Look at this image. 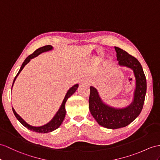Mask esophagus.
<instances>
[{"label": "esophagus", "instance_id": "obj_1", "mask_svg": "<svg viewBox=\"0 0 160 160\" xmlns=\"http://www.w3.org/2000/svg\"><path fill=\"white\" fill-rule=\"evenodd\" d=\"M89 81L88 79H84L83 80H82V83L89 84Z\"/></svg>", "mask_w": 160, "mask_h": 160}]
</instances>
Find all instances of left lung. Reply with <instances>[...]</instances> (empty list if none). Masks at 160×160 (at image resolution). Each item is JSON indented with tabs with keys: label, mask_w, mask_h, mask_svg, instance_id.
<instances>
[{
	"label": "left lung",
	"mask_w": 160,
	"mask_h": 160,
	"mask_svg": "<svg viewBox=\"0 0 160 160\" xmlns=\"http://www.w3.org/2000/svg\"><path fill=\"white\" fill-rule=\"evenodd\" d=\"M115 49L118 64L133 71L136 79V88L132 103L125 108H117L105 104L101 99L98 90L90 86L89 111L99 125L108 129L126 127L133 122L142 109L147 91L146 77L138 60L118 47H115Z\"/></svg>",
	"instance_id": "1"
}]
</instances>
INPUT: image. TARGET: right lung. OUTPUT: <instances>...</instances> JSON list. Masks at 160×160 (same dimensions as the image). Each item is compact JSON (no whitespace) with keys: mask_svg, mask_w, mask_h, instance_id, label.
<instances>
[{"mask_svg":"<svg viewBox=\"0 0 160 160\" xmlns=\"http://www.w3.org/2000/svg\"><path fill=\"white\" fill-rule=\"evenodd\" d=\"M53 49V47L52 45H45L42 47V48H40L37 49L35 52H34V53L32 54H31V55L28 56L26 58V60H24V62H23V64L22 65V67L19 69V72H18L17 75L15 76V79L13 80V85H12V88H13V85L14 84V82L15 79H16L17 77L18 76V75L20 72L22 71V69L24 68V67H25V65H26L28 63V62L30 61L31 59H32V58L37 57V56L39 55V54L45 52H48V51L50 50H52ZM78 87H79V85L76 84L75 85H73L72 88H70L67 94H66L63 100V102H62V104H61V107H60L59 110L58 111V112H56V114L55 115V116L53 117V119L50 121L49 123H48L47 124L44 126H42L40 127H34L32 126H30L29 125L28 123H27L20 116H19L16 112H15V109L13 108H12L13 109V112L15 115V116L16 117V118L18 119V120L19 121V122H20L23 126L24 127H26V128H28V130H31V131H33L35 132H38V133H48V132H51L53 130H56L57 128H59L61 124L63 122V121L64 119L65 118V115H66V109H65V104L66 102H67V100H68V98H69L70 96H71L74 93L76 92V90L77 89Z\"/></svg>","mask_w":160,"mask_h":160,"instance_id":"1","label":"right lung"}]
</instances>
